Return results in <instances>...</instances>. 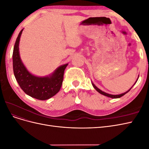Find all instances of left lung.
<instances>
[{"label": "left lung", "instance_id": "left-lung-1", "mask_svg": "<svg viewBox=\"0 0 149 149\" xmlns=\"http://www.w3.org/2000/svg\"><path fill=\"white\" fill-rule=\"evenodd\" d=\"M138 78H139V77H138ZM92 84H93V87L94 88V89H95L96 91L98 92V93H100V94H102V95H104V96H107V97H111V98H114V99H116V98H119V97H122V96H123L124 95H125V94H126V93H127L130 89H131V88H130V89H129L127 91H126L125 93H123V94H118V95H112V94H108V93H105V92H104V91H102L101 89H100L99 88H97L95 85H94L93 83H92ZM133 85V86H134Z\"/></svg>", "mask_w": 149, "mask_h": 149}]
</instances>
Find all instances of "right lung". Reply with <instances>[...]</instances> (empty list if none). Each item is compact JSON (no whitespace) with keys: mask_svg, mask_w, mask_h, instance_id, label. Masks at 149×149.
<instances>
[{"mask_svg":"<svg viewBox=\"0 0 149 149\" xmlns=\"http://www.w3.org/2000/svg\"><path fill=\"white\" fill-rule=\"evenodd\" d=\"M22 29L18 35L13 51V70L20 87L29 96L39 100H47L55 96L61 87L64 71L68 64L63 65L49 76L38 77L31 74L22 62L19 55V42Z\"/></svg>","mask_w":149,"mask_h":149,"instance_id":"add662e5","label":"right lung"}]
</instances>
